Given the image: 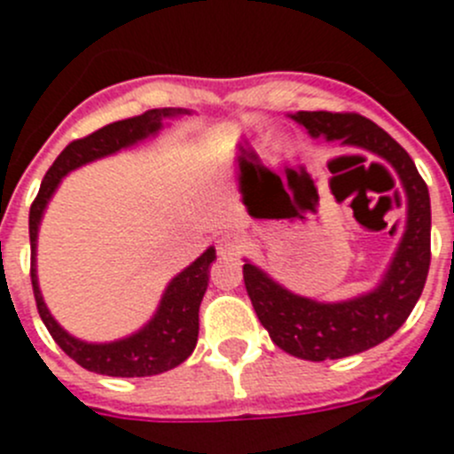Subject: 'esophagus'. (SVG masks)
Wrapping results in <instances>:
<instances>
[{
	"instance_id": "34e87169",
	"label": "esophagus",
	"mask_w": 454,
	"mask_h": 454,
	"mask_svg": "<svg viewBox=\"0 0 454 454\" xmlns=\"http://www.w3.org/2000/svg\"><path fill=\"white\" fill-rule=\"evenodd\" d=\"M240 247H243V240H240L239 234H224L223 239L218 240L220 256H234V254H239Z\"/></svg>"
}]
</instances>
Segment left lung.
Wrapping results in <instances>:
<instances>
[{
    "label": "left lung",
    "instance_id": "1",
    "mask_svg": "<svg viewBox=\"0 0 454 454\" xmlns=\"http://www.w3.org/2000/svg\"><path fill=\"white\" fill-rule=\"evenodd\" d=\"M293 118L314 138L343 140L382 156L395 168L407 192V230L382 284L368 295L320 304L293 295L252 263L243 266L246 291L272 343L307 362H325L382 343L409 318L430 270V192L411 156L372 120L332 111H300Z\"/></svg>",
    "mask_w": 454,
    "mask_h": 454
}]
</instances>
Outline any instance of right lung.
<instances>
[{
    "instance_id": "right-lung-1",
    "label": "right lung",
    "mask_w": 454,
    "mask_h": 454,
    "mask_svg": "<svg viewBox=\"0 0 454 454\" xmlns=\"http://www.w3.org/2000/svg\"><path fill=\"white\" fill-rule=\"evenodd\" d=\"M188 114L182 108H150L145 114L134 115V118L118 120L102 129L92 131L83 138L72 140L70 145L56 156V161L47 170L45 179L40 184V191L35 195L29 211V239H31V286H34V298L38 314L45 323L51 339L59 343L63 352L70 359L83 366L86 371L99 372V375L111 377H150L166 372L170 368L186 362L191 352L195 350L200 332V302L204 298V291L208 286V266L215 259V250L208 247L200 259L191 263L184 272H179L166 288L161 300V307L154 318L129 339L115 340V343H83L67 334L59 327L54 318L47 311L43 295H40L38 279H35L34 256H35V236H38V224L43 218L51 192L59 186L63 175H67L74 168L83 166L88 161H95L99 156L114 154L127 145H134L136 140L156 134L161 129V120L172 115Z\"/></svg>"
}]
</instances>
